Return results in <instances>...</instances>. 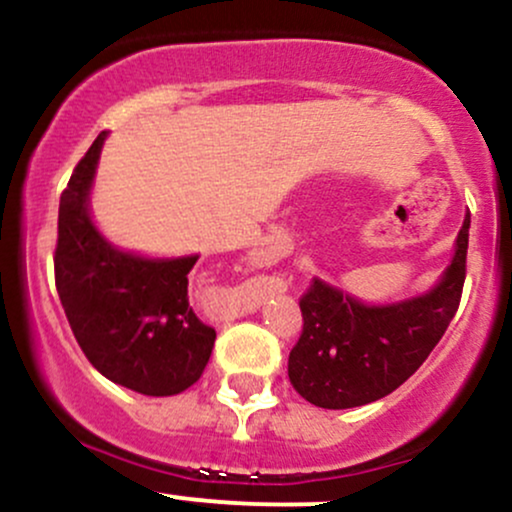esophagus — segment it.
<instances>
[{
  "label": "esophagus",
  "instance_id": "1",
  "mask_svg": "<svg viewBox=\"0 0 512 512\" xmlns=\"http://www.w3.org/2000/svg\"><path fill=\"white\" fill-rule=\"evenodd\" d=\"M250 257H252V262H255V264H267V260H269L267 250H252Z\"/></svg>",
  "mask_w": 512,
  "mask_h": 512
}]
</instances>
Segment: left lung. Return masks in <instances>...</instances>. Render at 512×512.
Instances as JSON below:
<instances>
[{
    "instance_id": "obj_1",
    "label": "left lung",
    "mask_w": 512,
    "mask_h": 512,
    "mask_svg": "<svg viewBox=\"0 0 512 512\" xmlns=\"http://www.w3.org/2000/svg\"><path fill=\"white\" fill-rule=\"evenodd\" d=\"M467 243L469 211L436 284L395 303H363L315 279L301 298L303 334L289 354V380L298 395L322 409H351L411 378L457 313Z\"/></svg>"
}]
</instances>
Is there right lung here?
Here are the masks:
<instances>
[{
  "label": "right lung",
  "instance_id": "right-lung-1",
  "mask_svg": "<svg viewBox=\"0 0 512 512\" xmlns=\"http://www.w3.org/2000/svg\"><path fill=\"white\" fill-rule=\"evenodd\" d=\"M105 139L108 132L98 134L60 197L57 293L98 373L139 395H178L197 383L216 339L187 301V274L199 255H139L98 231L91 190Z\"/></svg>",
  "mask_w": 512,
  "mask_h": 512
}]
</instances>
